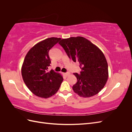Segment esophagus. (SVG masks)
Wrapping results in <instances>:
<instances>
[{
	"instance_id": "1",
	"label": "esophagus",
	"mask_w": 132,
	"mask_h": 132,
	"mask_svg": "<svg viewBox=\"0 0 132 132\" xmlns=\"http://www.w3.org/2000/svg\"><path fill=\"white\" fill-rule=\"evenodd\" d=\"M64 75L66 76V77H68V76H69L70 75V73H64Z\"/></svg>"
}]
</instances>
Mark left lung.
I'll return each mask as SVG.
<instances>
[{
    "instance_id": "1",
    "label": "left lung",
    "mask_w": 132,
    "mask_h": 132,
    "mask_svg": "<svg viewBox=\"0 0 132 132\" xmlns=\"http://www.w3.org/2000/svg\"><path fill=\"white\" fill-rule=\"evenodd\" d=\"M59 44L73 62H79L81 69L79 75L74 73L77 79L73 86L75 93L85 98L97 94L109 77L108 64L101 50L81 36L62 39Z\"/></svg>"
}]
</instances>
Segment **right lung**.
I'll return each mask as SVG.
<instances>
[{"label":"right lung","mask_w":132,"mask_h":132,"mask_svg":"<svg viewBox=\"0 0 132 132\" xmlns=\"http://www.w3.org/2000/svg\"><path fill=\"white\" fill-rule=\"evenodd\" d=\"M61 38L51 37L39 42L29 51L21 67L23 80L29 89L39 97L47 98L57 93L63 80L62 75L51 70L50 50Z\"/></svg>","instance_id":"right-lung-1"}]
</instances>
